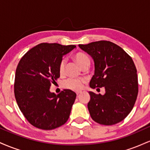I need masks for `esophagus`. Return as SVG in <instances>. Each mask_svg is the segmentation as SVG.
I'll return each mask as SVG.
<instances>
[{
	"mask_svg": "<svg viewBox=\"0 0 150 150\" xmlns=\"http://www.w3.org/2000/svg\"><path fill=\"white\" fill-rule=\"evenodd\" d=\"M80 93H81V92H76L77 95V96H78V95H79V94H80Z\"/></svg>",
	"mask_w": 150,
	"mask_h": 150,
	"instance_id": "obj_1",
	"label": "esophagus"
}]
</instances>
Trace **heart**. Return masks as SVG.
<instances>
[{"label":"heart","mask_w":150,"mask_h":150,"mask_svg":"<svg viewBox=\"0 0 150 150\" xmlns=\"http://www.w3.org/2000/svg\"><path fill=\"white\" fill-rule=\"evenodd\" d=\"M75 59L80 67H82L87 61H89L88 56L83 53H77L75 56ZM65 65V61L63 59L59 65V73L61 74L64 73ZM85 82V80L84 78H68L63 82V86L67 89L79 91L82 89Z\"/></svg>","instance_id":"heart-1"}]
</instances>
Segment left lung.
I'll return each mask as SVG.
<instances>
[{
    "mask_svg": "<svg viewBox=\"0 0 150 150\" xmlns=\"http://www.w3.org/2000/svg\"><path fill=\"white\" fill-rule=\"evenodd\" d=\"M94 62L91 88L103 87L105 94L89 92L87 107L92 118L101 125L122 121L132 111L138 93L137 70L130 56L119 46L108 41L79 44Z\"/></svg>",
    "mask_w": 150,
    "mask_h": 150,
    "instance_id": "8db88e82",
    "label": "left lung"
}]
</instances>
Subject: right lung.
Returning <instances> with one entry per match:
<instances>
[{
	"label": "right lung",
	"mask_w": 150,
	"mask_h": 150,
	"mask_svg": "<svg viewBox=\"0 0 150 150\" xmlns=\"http://www.w3.org/2000/svg\"><path fill=\"white\" fill-rule=\"evenodd\" d=\"M76 46L42 43L23 56L15 72L14 92L26 119L34 127L52 130L69 118L76 94L64 89L56 95L50 92L51 83L60 77L63 56Z\"/></svg>",
	"instance_id": "obj_1"
}]
</instances>
